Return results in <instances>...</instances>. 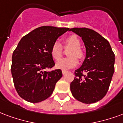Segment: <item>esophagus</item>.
Wrapping results in <instances>:
<instances>
[{
    "label": "esophagus",
    "mask_w": 123,
    "mask_h": 123,
    "mask_svg": "<svg viewBox=\"0 0 123 123\" xmlns=\"http://www.w3.org/2000/svg\"><path fill=\"white\" fill-rule=\"evenodd\" d=\"M62 74H63V75H64V74H66V72H67V71H66V70H62Z\"/></svg>",
    "instance_id": "esophagus-1"
}]
</instances>
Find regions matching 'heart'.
<instances>
[{"instance_id":"obj_1","label":"heart","mask_w":123,"mask_h":123,"mask_svg":"<svg viewBox=\"0 0 123 123\" xmlns=\"http://www.w3.org/2000/svg\"><path fill=\"white\" fill-rule=\"evenodd\" d=\"M81 42L76 35H70L64 39V48H70L68 51L69 57L62 59L56 64V68L62 70H68L77 66L78 59L84 57V53L80 47ZM51 55L55 61H59L62 56V47L61 43L55 42L53 43L50 50Z\"/></svg>"}]
</instances>
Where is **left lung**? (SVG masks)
Listing matches in <instances>:
<instances>
[{"instance_id":"left-lung-1","label":"left lung","mask_w":123,"mask_h":123,"mask_svg":"<svg viewBox=\"0 0 123 123\" xmlns=\"http://www.w3.org/2000/svg\"><path fill=\"white\" fill-rule=\"evenodd\" d=\"M69 31L81 37L86 48V57L70 83L72 94L83 103H94L108 92L115 70V55L109 42L93 30L73 28Z\"/></svg>"}]
</instances>
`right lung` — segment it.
<instances>
[{
  "label": "right lung",
  "instance_id": "right-lung-1",
  "mask_svg": "<svg viewBox=\"0 0 123 123\" xmlns=\"http://www.w3.org/2000/svg\"><path fill=\"white\" fill-rule=\"evenodd\" d=\"M69 28L43 26L21 39L12 55L11 66L13 84L20 97L37 103L52 94L61 70L44 71L55 66L50 50L53 43Z\"/></svg>",
  "mask_w": 123,
  "mask_h": 123
}]
</instances>
